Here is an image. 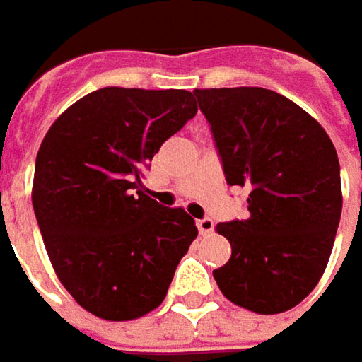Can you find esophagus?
I'll return each mask as SVG.
<instances>
[{
    "mask_svg": "<svg viewBox=\"0 0 362 362\" xmlns=\"http://www.w3.org/2000/svg\"><path fill=\"white\" fill-rule=\"evenodd\" d=\"M197 227H199L201 235H209V233H213V229H215V223H213V219L204 217V219H199V221H197Z\"/></svg>",
    "mask_w": 362,
    "mask_h": 362,
    "instance_id": "34e87169",
    "label": "esophagus"
}]
</instances>
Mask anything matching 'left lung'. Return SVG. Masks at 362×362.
I'll return each mask as SVG.
<instances>
[{"label":"left lung","mask_w":362,"mask_h":362,"mask_svg":"<svg viewBox=\"0 0 362 362\" xmlns=\"http://www.w3.org/2000/svg\"><path fill=\"white\" fill-rule=\"evenodd\" d=\"M227 184L247 188V217L215 227L231 244L213 276L225 297L272 315L301 303L328 266L342 213L340 163L324 127L264 88L194 90Z\"/></svg>","instance_id":"8db88e82"}]
</instances>
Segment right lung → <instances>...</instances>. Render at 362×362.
Instances as JSON below:
<instances>
[{"instance_id":"right-lung-1","label":"right lung","mask_w":362,"mask_h":362,"mask_svg":"<svg viewBox=\"0 0 362 362\" xmlns=\"http://www.w3.org/2000/svg\"><path fill=\"white\" fill-rule=\"evenodd\" d=\"M186 90L102 88L79 98L40 143L33 206L61 285L100 320L160 308L197 240L182 206L137 190L147 161L197 115Z\"/></svg>"}]
</instances>
